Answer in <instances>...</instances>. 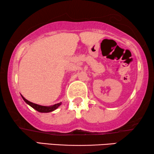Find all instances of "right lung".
Instances as JSON below:
<instances>
[{
	"instance_id": "obj_1",
	"label": "right lung",
	"mask_w": 154,
	"mask_h": 154,
	"mask_svg": "<svg viewBox=\"0 0 154 154\" xmlns=\"http://www.w3.org/2000/svg\"><path fill=\"white\" fill-rule=\"evenodd\" d=\"M22 97L23 98V100H24V102L26 103V104H28L29 106H31L32 108H33L35 110L38 111V112H41V113H48V112H51V111H53L55 110L58 108L59 106H60L61 104H62V103H58V104H56L54 105H52V106H41V105H38V104H34V103L33 102H31L28 101L27 100H26L24 97L22 95Z\"/></svg>"
}]
</instances>
